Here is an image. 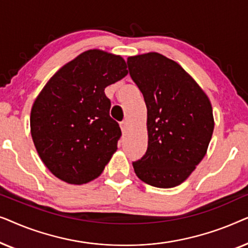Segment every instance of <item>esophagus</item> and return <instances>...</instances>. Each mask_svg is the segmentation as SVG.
<instances>
[{
    "instance_id": "1",
    "label": "esophagus",
    "mask_w": 248,
    "mask_h": 248,
    "mask_svg": "<svg viewBox=\"0 0 248 248\" xmlns=\"http://www.w3.org/2000/svg\"><path fill=\"white\" fill-rule=\"evenodd\" d=\"M120 126H121V130H122V132H124L126 131V128H127V122L126 121H123V122H121L120 123Z\"/></svg>"
}]
</instances>
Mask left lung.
Here are the masks:
<instances>
[{"label": "left lung", "instance_id": "left-lung-1", "mask_svg": "<svg viewBox=\"0 0 248 248\" xmlns=\"http://www.w3.org/2000/svg\"><path fill=\"white\" fill-rule=\"evenodd\" d=\"M132 80L147 105L148 149L133 162L147 184H182L206 154L215 121L209 98L183 67L158 53L127 59Z\"/></svg>", "mask_w": 248, "mask_h": 248}]
</instances>
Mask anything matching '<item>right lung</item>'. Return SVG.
I'll use <instances>...</instances> for the list:
<instances>
[{"label": "right lung", "mask_w": 248, "mask_h": 248, "mask_svg": "<svg viewBox=\"0 0 248 248\" xmlns=\"http://www.w3.org/2000/svg\"><path fill=\"white\" fill-rule=\"evenodd\" d=\"M127 73L121 56L90 49L61 67L40 91L30 130L40 159L57 178L81 185L103 172L122 135L105 88Z\"/></svg>", "instance_id": "right-lung-1"}]
</instances>
